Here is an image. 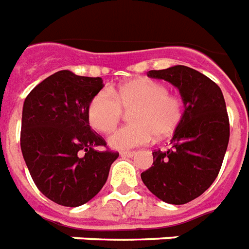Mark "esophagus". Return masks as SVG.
I'll use <instances>...</instances> for the list:
<instances>
[{
  "label": "esophagus",
  "instance_id": "obj_1",
  "mask_svg": "<svg viewBox=\"0 0 249 249\" xmlns=\"http://www.w3.org/2000/svg\"><path fill=\"white\" fill-rule=\"evenodd\" d=\"M120 154H121L123 157H129L130 158V157H133L136 153H134V152H121Z\"/></svg>",
  "mask_w": 249,
  "mask_h": 249
}]
</instances>
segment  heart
<instances>
[{"label": "heart", "instance_id": "obj_1", "mask_svg": "<svg viewBox=\"0 0 249 249\" xmlns=\"http://www.w3.org/2000/svg\"><path fill=\"white\" fill-rule=\"evenodd\" d=\"M123 109L132 110L130 123L112 133L110 148L129 150L146 145L153 140L170 136L179 125L183 115L181 100L169 95V88L154 80H134L115 89L97 92L89 101L88 121L95 130L109 133L123 116Z\"/></svg>", "mask_w": 249, "mask_h": 249}]
</instances>
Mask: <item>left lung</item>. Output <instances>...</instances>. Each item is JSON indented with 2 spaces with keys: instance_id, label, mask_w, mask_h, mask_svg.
<instances>
[{
  "instance_id": "1",
  "label": "left lung",
  "mask_w": 249,
  "mask_h": 249,
  "mask_svg": "<svg viewBox=\"0 0 249 249\" xmlns=\"http://www.w3.org/2000/svg\"><path fill=\"white\" fill-rule=\"evenodd\" d=\"M148 76L178 88L185 110L170 148L153 152V166L141 179L158 199L185 204L203 194L219 174L230 140L226 101L211 79L186 66L153 70Z\"/></svg>"
}]
</instances>
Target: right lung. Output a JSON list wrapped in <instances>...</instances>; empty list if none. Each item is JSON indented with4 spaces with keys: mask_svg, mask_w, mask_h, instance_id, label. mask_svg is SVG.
Segmentation results:
<instances>
[{
    "mask_svg": "<svg viewBox=\"0 0 249 249\" xmlns=\"http://www.w3.org/2000/svg\"><path fill=\"white\" fill-rule=\"evenodd\" d=\"M103 87L101 78L63 70L39 83L23 103V160L40 193L66 207L91 200L119 157L97 150L106 141L88 121V104Z\"/></svg>",
    "mask_w": 249,
    "mask_h": 249,
    "instance_id": "obj_1",
    "label": "right lung"
}]
</instances>
